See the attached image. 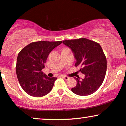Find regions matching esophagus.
<instances>
[{"mask_svg": "<svg viewBox=\"0 0 126 126\" xmlns=\"http://www.w3.org/2000/svg\"><path fill=\"white\" fill-rule=\"evenodd\" d=\"M62 78L63 79H64L65 80H68L69 79V77L68 76H62Z\"/></svg>", "mask_w": 126, "mask_h": 126, "instance_id": "esophagus-1", "label": "esophagus"}]
</instances>
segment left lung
Here are the masks:
<instances>
[{"mask_svg":"<svg viewBox=\"0 0 126 126\" xmlns=\"http://www.w3.org/2000/svg\"><path fill=\"white\" fill-rule=\"evenodd\" d=\"M63 43L71 48L76 62L80 66L79 72L84 78H75L76 87L73 93L79 96H88L94 93L102 84L107 70V60L100 45L86 38L63 40Z\"/></svg>","mask_w":126,"mask_h":126,"instance_id":"8db88e82","label":"left lung"}]
</instances>
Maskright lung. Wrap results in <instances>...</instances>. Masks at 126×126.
I'll return each instance as SVG.
<instances>
[{
  "label": "right lung",
  "mask_w": 126,
  "mask_h": 126,
  "mask_svg": "<svg viewBox=\"0 0 126 126\" xmlns=\"http://www.w3.org/2000/svg\"><path fill=\"white\" fill-rule=\"evenodd\" d=\"M62 41L32 42L18 54L16 71L21 87L30 96L39 97L47 94L53 87L56 78H48L42 72L53 48Z\"/></svg>",
  "instance_id": "right-lung-1"
}]
</instances>
